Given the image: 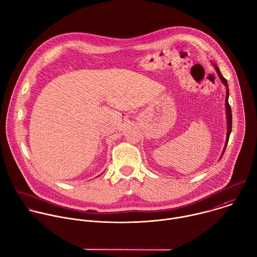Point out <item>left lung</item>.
I'll return each instance as SVG.
<instances>
[{
  "label": "left lung",
  "mask_w": 257,
  "mask_h": 257,
  "mask_svg": "<svg viewBox=\"0 0 257 257\" xmlns=\"http://www.w3.org/2000/svg\"><path fill=\"white\" fill-rule=\"evenodd\" d=\"M221 79V81L223 82V84L226 87V99H225V107H226V119H227V137H226V142H225V146H224V149H223V152H222V155L224 154L225 152V149H226V146L228 144V140H229V137H230V133H231V130H232V112H231V108H230V105L228 103V98H229V89H228V83H227V80L226 78L222 75V73L220 72V69L219 67L215 64V63H212Z\"/></svg>",
  "instance_id": "left-lung-1"
}]
</instances>
